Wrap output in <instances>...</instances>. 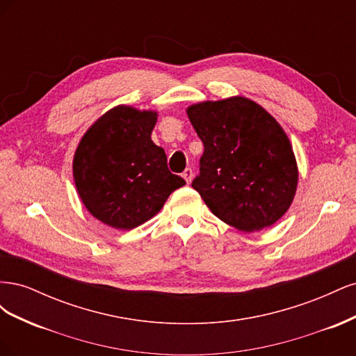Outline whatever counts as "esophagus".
<instances>
[{
	"instance_id": "obj_1",
	"label": "esophagus",
	"mask_w": 356,
	"mask_h": 356,
	"mask_svg": "<svg viewBox=\"0 0 356 356\" xmlns=\"http://www.w3.org/2000/svg\"><path fill=\"white\" fill-rule=\"evenodd\" d=\"M182 177H184V179L187 181V184H190L191 179H193V169L187 168L184 172H182Z\"/></svg>"
}]
</instances>
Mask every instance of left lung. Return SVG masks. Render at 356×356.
<instances>
[{
    "label": "left lung",
    "instance_id": "8db88e82",
    "mask_svg": "<svg viewBox=\"0 0 356 356\" xmlns=\"http://www.w3.org/2000/svg\"><path fill=\"white\" fill-rule=\"evenodd\" d=\"M204 152L191 187L242 232L275 224L294 199L298 172L284 129L258 104L234 96L187 110Z\"/></svg>",
    "mask_w": 356,
    "mask_h": 356
}]
</instances>
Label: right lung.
Here are the masks:
<instances>
[{"label": "right lung", "instance_id": "right-lung-1", "mask_svg": "<svg viewBox=\"0 0 356 356\" xmlns=\"http://www.w3.org/2000/svg\"><path fill=\"white\" fill-rule=\"evenodd\" d=\"M153 111L115 106L89 129L74 156L75 187L95 218L131 230L163 208L186 184L168 168L165 149L152 141Z\"/></svg>", "mask_w": 356, "mask_h": 356}]
</instances>
